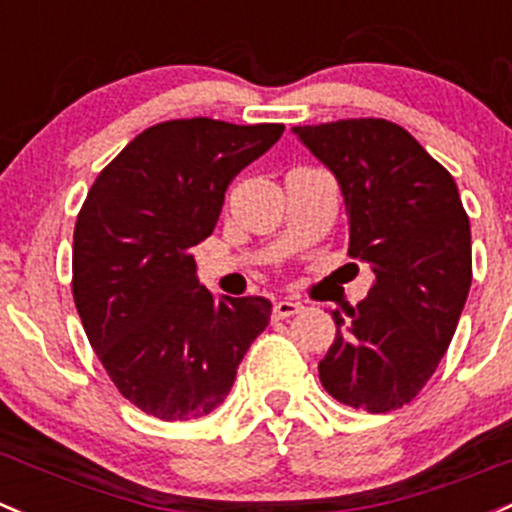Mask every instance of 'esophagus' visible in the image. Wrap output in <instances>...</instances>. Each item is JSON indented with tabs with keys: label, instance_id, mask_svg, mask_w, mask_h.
<instances>
[{
	"label": "esophagus",
	"instance_id": "esophagus-1",
	"mask_svg": "<svg viewBox=\"0 0 512 512\" xmlns=\"http://www.w3.org/2000/svg\"><path fill=\"white\" fill-rule=\"evenodd\" d=\"M301 303L298 301H291V298H283V301H278L276 306H273V318H288V316H296L298 311H301Z\"/></svg>",
	"mask_w": 512,
	"mask_h": 512
}]
</instances>
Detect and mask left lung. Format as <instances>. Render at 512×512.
Instances as JSON below:
<instances>
[{
  "label": "left lung",
  "instance_id": "1",
  "mask_svg": "<svg viewBox=\"0 0 512 512\" xmlns=\"http://www.w3.org/2000/svg\"><path fill=\"white\" fill-rule=\"evenodd\" d=\"M336 174L348 214V254L376 281L318 363L323 388L368 413L403 408L448 351L473 281L470 224L448 169L386 119L293 126Z\"/></svg>",
  "mask_w": 512,
  "mask_h": 512
}]
</instances>
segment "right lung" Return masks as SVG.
I'll use <instances>...</instances> for the list:
<instances>
[{
  "label": "right lung",
  "mask_w": 512,
  "mask_h": 512,
  "mask_svg": "<svg viewBox=\"0 0 512 512\" xmlns=\"http://www.w3.org/2000/svg\"><path fill=\"white\" fill-rule=\"evenodd\" d=\"M281 134L283 124L161 121L86 194L74 226V303L104 371L146 416H209L268 326L271 301H216L196 278L191 249L214 231L234 176Z\"/></svg>",
  "instance_id": "add662e5"
}]
</instances>
